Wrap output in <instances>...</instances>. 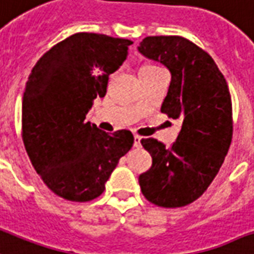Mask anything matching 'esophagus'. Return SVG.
<instances>
[{"instance_id":"34e87169","label":"esophagus","mask_w":254,"mask_h":254,"mask_svg":"<svg viewBox=\"0 0 254 254\" xmlns=\"http://www.w3.org/2000/svg\"><path fill=\"white\" fill-rule=\"evenodd\" d=\"M134 148H140L141 146V135L134 134Z\"/></svg>"}]
</instances>
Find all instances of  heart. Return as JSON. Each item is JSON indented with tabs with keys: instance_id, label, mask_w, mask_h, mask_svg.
I'll list each match as a JSON object with an SVG mask.
<instances>
[{
	"instance_id": "b5f03b06",
	"label": "heart",
	"mask_w": 254,
	"mask_h": 254,
	"mask_svg": "<svg viewBox=\"0 0 254 254\" xmlns=\"http://www.w3.org/2000/svg\"><path fill=\"white\" fill-rule=\"evenodd\" d=\"M144 67H150V65H148V66H144Z\"/></svg>"
}]
</instances>
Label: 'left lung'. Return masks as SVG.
<instances>
[{
	"mask_svg": "<svg viewBox=\"0 0 254 254\" xmlns=\"http://www.w3.org/2000/svg\"><path fill=\"white\" fill-rule=\"evenodd\" d=\"M138 52L169 69L172 80L161 112L183 123L170 148L156 138L141 140L152 156V166L138 177L141 191L157 206H185L202 196L229 150V88L213 58L184 37H146Z\"/></svg>",
	"mask_w": 254,
	"mask_h": 254,
	"instance_id": "1",
	"label": "left lung"
}]
</instances>
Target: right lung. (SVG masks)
Listing matches in <instances>:
<instances>
[{
  "label": "right lung",
  "mask_w": 254,
  "mask_h": 254,
  "mask_svg": "<svg viewBox=\"0 0 254 254\" xmlns=\"http://www.w3.org/2000/svg\"><path fill=\"white\" fill-rule=\"evenodd\" d=\"M131 44L75 33L48 50L29 75L22 97L25 149L46 187L65 200L85 202L101 196L119 160L133 146L130 130L109 134L85 121Z\"/></svg>",
  "instance_id": "1"
}]
</instances>
